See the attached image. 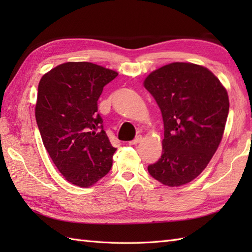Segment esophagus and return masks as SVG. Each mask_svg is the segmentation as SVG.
<instances>
[{
	"label": "esophagus",
	"instance_id": "1",
	"mask_svg": "<svg viewBox=\"0 0 252 252\" xmlns=\"http://www.w3.org/2000/svg\"><path fill=\"white\" fill-rule=\"evenodd\" d=\"M141 140H142V136L141 135H137L134 140H132V141H130L129 142V144L130 145H136V144H138L141 142Z\"/></svg>",
	"mask_w": 252,
	"mask_h": 252
}]
</instances>
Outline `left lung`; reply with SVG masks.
<instances>
[{"label": "left lung", "mask_w": 252, "mask_h": 252, "mask_svg": "<svg viewBox=\"0 0 252 252\" xmlns=\"http://www.w3.org/2000/svg\"><path fill=\"white\" fill-rule=\"evenodd\" d=\"M161 111L162 155L148 165L155 180L181 186L199 175L220 145L228 115L226 90L209 69L172 63L144 81Z\"/></svg>", "instance_id": "obj_1"}]
</instances>
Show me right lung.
Masks as SVG:
<instances>
[{
	"instance_id": "obj_1",
	"label": "right lung",
	"mask_w": 252,
	"mask_h": 252,
	"mask_svg": "<svg viewBox=\"0 0 252 252\" xmlns=\"http://www.w3.org/2000/svg\"><path fill=\"white\" fill-rule=\"evenodd\" d=\"M118 72L92 63H65L41 78L35 119L44 147L68 182L89 187L109 172L117 148L104 131L97 100Z\"/></svg>"
}]
</instances>
